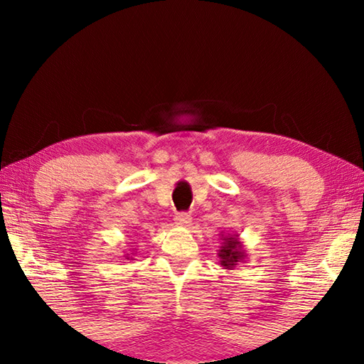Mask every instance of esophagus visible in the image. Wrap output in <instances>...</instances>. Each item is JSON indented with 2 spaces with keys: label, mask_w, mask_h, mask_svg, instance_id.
<instances>
[{
  "label": "esophagus",
  "mask_w": 364,
  "mask_h": 364,
  "mask_svg": "<svg viewBox=\"0 0 364 364\" xmlns=\"http://www.w3.org/2000/svg\"><path fill=\"white\" fill-rule=\"evenodd\" d=\"M175 221H176V225H180V226H191V223H193V217H191V215L186 212H180V213H176Z\"/></svg>",
  "instance_id": "obj_1"
}]
</instances>
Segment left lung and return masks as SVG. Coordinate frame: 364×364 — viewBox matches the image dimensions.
<instances>
[{
  "instance_id": "left-lung-1",
  "label": "left lung",
  "mask_w": 364,
  "mask_h": 364,
  "mask_svg": "<svg viewBox=\"0 0 364 364\" xmlns=\"http://www.w3.org/2000/svg\"><path fill=\"white\" fill-rule=\"evenodd\" d=\"M221 245L218 252L220 264L225 269H234L239 263L245 262L247 258V252L244 249V244L239 239V234L236 232H221Z\"/></svg>"
}]
</instances>
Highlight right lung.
Returning a JSON list of instances; mask_svg holds the SVG:
<instances>
[{
  "label": "right lung",
  "instance_id": "1",
  "mask_svg": "<svg viewBox=\"0 0 364 364\" xmlns=\"http://www.w3.org/2000/svg\"><path fill=\"white\" fill-rule=\"evenodd\" d=\"M123 257H125V260H134V257H136V249L125 252V255Z\"/></svg>",
  "mask_w": 364,
  "mask_h": 364
}]
</instances>
